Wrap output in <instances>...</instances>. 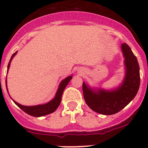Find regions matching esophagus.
Masks as SVG:
<instances>
[{"instance_id": "obj_1", "label": "esophagus", "mask_w": 148, "mask_h": 148, "mask_svg": "<svg viewBox=\"0 0 148 148\" xmlns=\"http://www.w3.org/2000/svg\"><path fill=\"white\" fill-rule=\"evenodd\" d=\"M78 72H79V74H81V75H82V74H84V70H81V69H80V70H79V71H78Z\"/></svg>"}]
</instances>
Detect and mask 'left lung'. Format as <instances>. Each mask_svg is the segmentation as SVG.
I'll list each match as a JSON object with an SVG mask.
<instances>
[{
	"label": "left lung",
	"instance_id": "obj_1",
	"mask_svg": "<svg viewBox=\"0 0 148 148\" xmlns=\"http://www.w3.org/2000/svg\"><path fill=\"white\" fill-rule=\"evenodd\" d=\"M124 57V77L119 86L111 89L91 87L83 82L84 100L95 112L111 115L119 112L135 98L140 86V68L137 58L126 43L121 45Z\"/></svg>",
	"mask_w": 148,
	"mask_h": 148
}]
</instances>
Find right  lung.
<instances>
[{"label": "right lung", "instance_id": "obj_1", "mask_svg": "<svg viewBox=\"0 0 148 148\" xmlns=\"http://www.w3.org/2000/svg\"><path fill=\"white\" fill-rule=\"evenodd\" d=\"M17 53V51H16L15 53L12 55V57H11L10 60V62L9 63H8V72L10 69V66L11 61L12 60V59H13V58L16 56ZM72 76L73 75L69 76V77H66L65 79H63L62 81H61V82L59 84L58 90H57V92L54 98L52 99L51 100H50V101L48 102L47 103L42 104V105H34V106H25V105H21V104L17 103V102L14 101V100H12L10 96V97L12 99V101H13L14 103L21 109V110H22L24 112L28 114L31 115V116H36V117H40V116H45V115L54 112L57 109H58V107H59L60 104L61 103L62 95L63 91H64V88H65V87L67 86V84H69V82H70L71 79H72ZM5 84L7 91L8 92L7 86V79H6L5 80ZM8 94H9V92H8Z\"/></svg>", "mask_w": 148, "mask_h": 148}]
</instances>
